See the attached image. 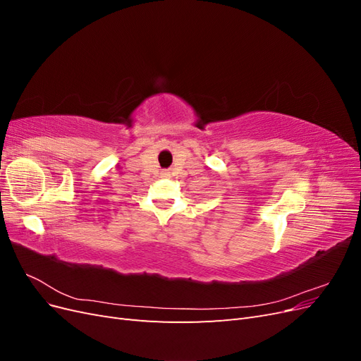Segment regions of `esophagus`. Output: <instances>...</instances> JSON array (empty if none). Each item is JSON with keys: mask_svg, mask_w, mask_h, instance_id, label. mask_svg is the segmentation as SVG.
<instances>
[{"mask_svg": "<svg viewBox=\"0 0 361 361\" xmlns=\"http://www.w3.org/2000/svg\"><path fill=\"white\" fill-rule=\"evenodd\" d=\"M164 174V176H169V173H162Z\"/></svg>", "mask_w": 361, "mask_h": 361, "instance_id": "obj_1", "label": "esophagus"}]
</instances>
